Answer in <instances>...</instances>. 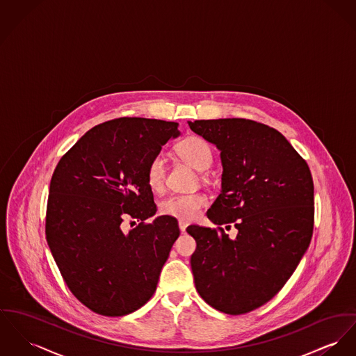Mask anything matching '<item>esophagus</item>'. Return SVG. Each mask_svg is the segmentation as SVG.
I'll list each match as a JSON object with an SVG mask.
<instances>
[{"label":"esophagus","mask_w":356,"mask_h":356,"mask_svg":"<svg viewBox=\"0 0 356 356\" xmlns=\"http://www.w3.org/2000/svg\"><path fill=\"white\" fill-rule=\"evenodd\" d=\"M179 227H180V232H181V233H184V232H186V229H187V222L180 220V222H179Z\"/></svg>","instance_id":"esophagus-1"}]
</instances>
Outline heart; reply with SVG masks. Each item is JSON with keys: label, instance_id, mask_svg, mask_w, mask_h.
<instances>
[{"label": "heart", "instance_id": "b5f03b06", "mask_svg": "<svg viewBox=\"0 0 356 356\" xmlns=\"http://www.w3.org/2000/svg\"><path fill=\"white\" fill-rule=\"evenodd\" d=\"M177 156L197 170H204L213 164L214 153L211 145L199 136H188L175 146ZM166 179V166L161 156H154L146 168V183L152 191H163ZM207 196L202 192L170 195L159 204V211L172 218L190 222L196 218L200 210L207 204Z\"/></svg>", "mask_w": 356, "mask_h": 356}]
</instances>
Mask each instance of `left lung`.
<instances>
[{"mask_svg": "<svg viewBox=\"0 0 356 356\" xmlns=\"http://www.w3.org/2000/svg\"><path fill=\"white\" fill-rule=\"evenodd\" d=\"M220 150L222 192L207 211L218 227L192 225L195 287L210 306L245 314L273 300L313 236L314 186L307 163L273 127L241 118L188 122ZM233 224L232 241L224 233Z\"/></svg>", "mask_w": 356, "mask_h": 356, "instance_id": "8db88e82", "label": "left lung"}]
</instances>
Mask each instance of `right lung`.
Listing matches in <instances>:
<instances>
[{"instance_id": "add662e5", "label": "right lung", "mask_w": 356, "mask_h": 356, "mask_svg": "<svg viewBox=\"0 0 356 356\" xmlns=\"http://www.w3.org/2000/svg\"><path fill=\"white\" fill-rule=\"evenodd\" d=\"M179 123L118 118L90 129L55 168L46 240L72 294L92 312L119 317L149 301L180 230L156 214L149 161L177 137ZM141 222L129 232L124 220Z\"/></svg>"}]
</instances>
